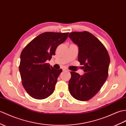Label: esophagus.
Masks as SVG:
<instances>
[{"mask_svg":"<svg viewBox=\"0 0 126 126\" xmlns=\"http://www.w3.org/2000/svg\"><path fill=\"white\" fill-rule=\"evenodd\" d=\"M63 71H69V70L66 68H64L63 69Z\"/></svg>","mask_w":126,"mask_h":126,"instance_id":"1","label":"esophagus"}]
</instances>
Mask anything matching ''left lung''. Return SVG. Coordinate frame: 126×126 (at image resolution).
I'll use <instances>...</instances> for the list:
<instances>
[{
    "mask_svg": "<svg viewBox=\"0 0 126 126\" xmlns=\"http://www.w3.org/2000/svg\"><path fill=\"white\" fill-rule=\"evenodd\" d=\"M69 37L79 48L78 61L83 65V76L71 71L69 81L71 95L77 100L87 101L100 90L109 75L110 58L106 48L88 32H74Z\"/></svg>",
    "mask_w": 126,
    "mask_h": 126,
    "instance_id": "1",
    "label": "left lung"
}]
</instances>
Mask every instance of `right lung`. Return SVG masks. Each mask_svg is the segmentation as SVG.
<instances>
[{
  "label": "right lung",
  "instance_id": "1",
  "mask_svg": "<svg viewBox=\"0 0 126 126\" xmlns=\"http://www.w3.org/2000/svg\"><path fill=\"white\" fill-rule=\"evenodd\" d=\"M69 33L45 32L22 50L19 71L22 85L32 98L44 99L54 92L62 70L55 69L46 61L51 60L57 47L65 41Z\"/></svg>",
  "mask_w": 126,
  "mask_h": 126
}]
</instances>
